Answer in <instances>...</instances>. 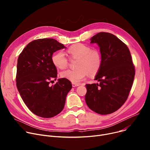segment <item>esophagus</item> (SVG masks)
<instances>
[{"instance_id":"esophagus-1","label":"esophagus","mask_w":150,"mask_h":150,"mask_svg":"<svg viewBox=\"0 0 150 150\" xmlns=\"http://www.w3.org/2000/svg\"><path fill=\"white\" fill-rule=\"evenodd\" d=\"M72 87H76V86H80V84H76V83H72Z\"/></svg>"}]
</instances>
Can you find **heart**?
I'll use <instances>...</instances> for the list:
<instances>
[{
	"instance_id": "1",
	"label": "heart",
	"mask_w": 150,
	"mask_h": 150,
	"mask_svg": "<svg viewBox=\"0 0 150 150\" xmlns=\"http://www.w3.org/2000/svg\"><path fill=\"white\" fill-rule=\"evenodd\" d=\"M72 58L78 59L76 70H67L61 72L62 78L78 83L88 75H93L99 70L101 64V56L97 50H91L89 47L83 44H75L70 46L67 50ZM55 67L65 69L68 66V61L64 53L58 52L52 58Z\"/></svg>"
}]
</instances>
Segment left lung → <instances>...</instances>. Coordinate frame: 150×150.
Here are the masks:
<instances>
[{"label": "left lung", "mask_w": 150, "mask_h": 150, "mask_svg": "<svg viewBox=\"0 0 150 150\" xmlns=\"http://www.w3.org/2000/svg\"><path fill=\"white\" fill-rule=\"evenodd\" d=\"M100 47L101 64L95 80L100 83L86 84V103L99 114L114 112L127 100L135 75L129 49L115 35L100 32L91 38Z\"/></svg>", "instance_id": "1"}]
</instances>
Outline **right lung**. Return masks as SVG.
<instances>
[{"instance_id": "obj_1", "label": "right lung", "mask_w": 150, "mask_h": 150, "mask_svg": "<svg viewBox=\"0 0 150 150\" xmlns=\"http://www.w3.org/2000/svg\"><path fill=\"white\" fill-rule=\"evenodd\" d=\"M66 48L54 39L44 38L30 42L18 59L16 86L26 106L35 115L50 118L60 113L72 86L66 78L57 80V70L52 58L54 52Z\"/></svg>"}]
</instances>
